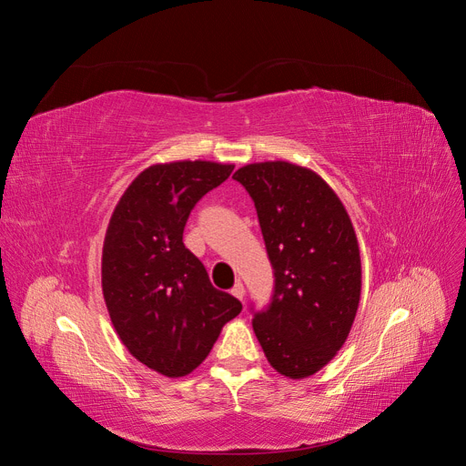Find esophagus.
<instances>
[{"label":"esophagus","instance_id":"34e87169","mask_svg":"<svg viewBox=\"0 0 466 466\" xmlns=\"http://www.w3.org/2000/svg\"><path fill=\"white\" fill-rule=\"evenodd\" d=\"M231 293L235 295L237 299H241V301H243V298H245V286L241 284V281H237V284L233 286V289H231Z\"/></svg>","mask_w":466,"mask_h":466}]
</instances>
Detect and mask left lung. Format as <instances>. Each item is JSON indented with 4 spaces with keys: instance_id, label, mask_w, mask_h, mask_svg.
<instances>
[{
    "instance_id": "8db88e82",
    "label": "left lung",
    "mask_w": 466,
    "mask_h": 466,
    "mask_svg": "<svg viewBox=\"0 0 466 466\" xmlns=\"http://www.w3.org/2000/svg\"><path fill=\"white\" fill-rule=\"evenodd\" d=\"M255 202L272 299L252 309V329L272 368L291 379L322 370L356 319L361 260L356 231L334 190L317 173L288 161L241 167L233 175Z\"/></svg>"
}]
</instances>
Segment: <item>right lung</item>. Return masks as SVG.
I'll return each instance as SVG.
<instances>
[{"mask_svg": "<svg viewBox=\"0 0 466 466\" xmlns=\"http://www.w3.org/2000/svg\"><path fill=\"white\" fill-rule=\"evenodd\" d=\"M233 165L177 161L139 173L116 204L103 247V295L122 344L149 370L185 377L208 358L241 301L211 286L182 243L190 211Z\"/></svg>", "mask_w": 466, "mask_h": 466, "instance_id": "right-lung-1", "label": "right lung"}]
</instances>
